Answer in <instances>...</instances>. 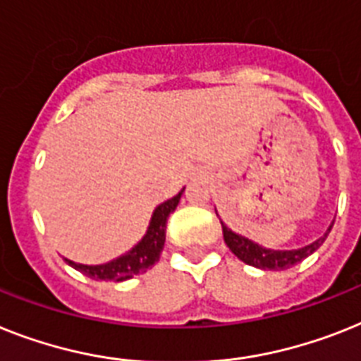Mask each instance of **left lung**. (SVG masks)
I'll return each instance as SVG.
<instances>
[{
	"instance_id": "obj_1",
	"label": "left lung",
	"mask_w": 361,
	"mask_h": 361,
	"mask_svg": "<svg viewBox=\"0 0 361 361\" xmlns=\"http://www.w3.org/2000/svg\"><path fill=\"white\" fill-rule=\"evenodd\" d=\"M334 225V223H332ZM223 228V238H225V243L231 249L234 255L240 258L241 262H245L249 266L260 267V269H290V267L297 266L299 262H302L306 256H310L314 251H317L321 247V243L324 241V238L329 236V232L324 234L323 238H319L314 243L302 247V249H297V251H271V249H264L258 243H252L251 240H247L243 236H238L236 232H232L231 228H227L221 223Z\"/></svg>"
}]
</instances>
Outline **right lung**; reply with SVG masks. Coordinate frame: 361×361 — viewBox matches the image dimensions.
I'll return each mask as SVG.
<instances>
[{"label": "right lung", "mask_w": 361, "mask_h": 361, "mask_svg": "<svg viewBox=\"0 0 361 361\" xmlns=\"http://www.w3.org/2000/svg\"><path fill=\"white\" fill-rule=\"evenodd\" d=\"M180 195H183V192H178L173 199L162 202L154 210L151 223H149L147 234L127 255L120 256L109 264H103V266H85V264H75L71 260L66 262L73 269L80 271L82 275L90 276L94 281L121 282L133 279L138 273H145L149 267H153L159 262L160 252L164 249V241H166V223H168L169 214L177 208Z\"/></svg>", "instance_id": "1"}]
</instances>
